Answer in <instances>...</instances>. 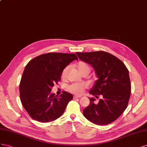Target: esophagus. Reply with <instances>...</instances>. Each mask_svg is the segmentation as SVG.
I'll return each instance as SVG.
<instances>
[{
  "label": "esophagus",
  "instance_id": "34e87169",
  "mask_svg": "<svg viewBox=\"0 0 147 147\" xmlns=\"http://www.w3.org/2000/svg\"><path fill=\"white\" fill-rule=\"evenodd\" d=\"M81 96H78V95H74L73 97V98H81Z\"/></svg>",
  "mask_w": 147,
  "mask_h": 147
}]
</instances>
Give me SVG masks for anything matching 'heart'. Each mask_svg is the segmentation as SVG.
I'll return each instance as SVG.
<instances>
[{
    "label": "heart",
    "mask_w": 147,
    "mask_h": 147,
    "mask_svg": "<svg viewBox=\"0 0 147 147\" xmlns=\"http://www.w3.org/2000/svg\"><path fill=\"white\" fill-rule=\"evenodd\" d=\"M77 67L81 74L83 73H88V74H89L90 71V66L84 61H79L77 64ZM68 69L69 67L67 66L63 70L61 73V78L63 79H65L66 78ZM86 87L87 85L86 84L73 83L72 84L68 86V89L69 92H71V93L76 95H80L83 93L84 90H85Z\"/></svg>",
    "instance_id": "1"
}]
</instances>
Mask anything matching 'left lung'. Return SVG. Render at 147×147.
I'll return each instance as SVG.
<instances>
[{
	"instance_id": "1",
	"label": "left lung",
	"mask_w": 147,
	"mask_h": 147,
	"mask_svg": "<svg viewBox=\"0 0 147 147\" xmlns=\"http://www.w3.org/2000/svg\"><path fill=\"white\" fill-rule=\"evenodd\" d=\"M81 60L90 65L98 77L89 93L102 95L98 104L89 98L90 104L83 115L97 125H107L118 119L126 109L131 96V81L129 71L119 58L106 52H76Z\"/></svg>"
}]
</instances>
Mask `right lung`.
<instances>
[{
  "label": "right lung",
  "instance_id": "1",
  "mask_svg": "<svg viewBox=\"0 0 147 147\" xmlns=\"http://www.w3.org/2000/svg\"><path fill=\"white\" fill-rule=\"evenodd\" d=\"M76 54L48 53L29 61L20 84V100L31 118L47 123L57 119L73 100V95L66 91L60 96L51 94L54 84L60 81L63 70L73 60Z\"/></svg>",
  "mask_w": 147,
  "mask_h": 147
}]
</instances>
